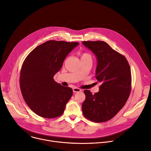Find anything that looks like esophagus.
<instances>
[{"label":"esophagus","mask_w":151,"mask_h":151,"mask_svg":"<svg viewBox=\"0 0 151 151\" xmlns=\"http://www.w3.org/2000/svg\"><path fill=\"white\" fill-rule=\"evenodd\" d=\"M73 92H81V90L80 89L77 88H73Z\"/></svg>","instance_id":"obj_1"}]
</instances>
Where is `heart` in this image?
I'll return each mask as SVG.
<instances>
[{
    "mask_svg": "<svg viewBox=\"0 0 151 151\" xmlns=\"http://www.w3.org/2000/svg\"><path fill=\"white\" fill-rule=\"evenodd\" d=\"M81 59H92V56L88 52H83L81 54Z\"/></svg>",
    "mask_w": 151,
    "mask_h": 151,
    "instance_id": "1",
    "label": "heart"
}]
</instances>
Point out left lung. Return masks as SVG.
Instances as JSON below:
<instances>
[{
    "label": "left lung",
    "instance_id": "1",
    "mask_svg": "<svg viewBox=\"0 0 151 151\" xmlns=\"http://www.w3.org/2000/svg\"><path fill=\"white\" fill-rule=\"evenodd\" d=\"M83 44L96 55V78L101 83L99 91L92 94L84 90L83 113L94 122H104L115 116L127 101L132 89L129 63L124 55L102 41H84Z\"/></svg>",
    "mask_w": 151,
    "mask_h": 151
}]
</instances>
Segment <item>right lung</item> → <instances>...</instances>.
<instances>
[{"label": "right lung", "instance_id": "1", "mask_svg": "<svg viewBox=\"0 0 151 151\" xmlns=\"http://www.w3.org/2000/svg\"><path fill=\"white\" fill-rule=\"evenodd\" d=\"M78 42L49 40L29 54L21 67L20 89L29 107L39 116L52 119L62 115L73 90L54 80L63 60Z\"/></svg>", "mask_w": 151, "mask_h": 151}]
</instances>
